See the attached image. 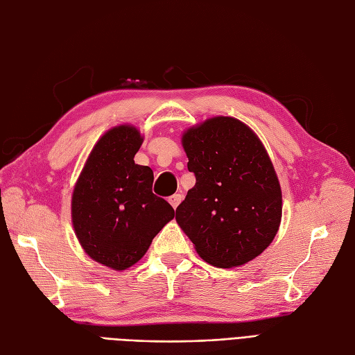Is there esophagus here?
<instances>
[{
	"mask_svg": "<svg viewBox=\"0 0 355 355\" xmlns=\"http://www.w3.org/2000/svg\"><path fill=\"white\" fill-rule=\"evenodd\" d=\"M182 194H175V196H171L170 198H168V201H170V205L173 206V209H176L179 205H180V201H182Z\"/></svg>",
	"mask_w": 355,
	"mask_h": 355,
	"instance_id": "obj_1",
	"label": "esophagus"
}]
</instances>
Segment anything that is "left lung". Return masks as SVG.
I'll use <instances>...</instances> for the list:
<instances>
[{"instance_id": "obj_1", "label": "left lung", "mask_w": 355, "mask_h": 355, "mask_svg": "<svg viewBox=\"0 0 355 355\" xmlns=\"http://www.w3.org/2000/svg\"><path fill=\"white\" fill-rule=\"evenodd\" d=\"M196 185L176 223L209 264L233 269L272 243L282 218V191L257 134L232 116H214L182 134Z\"/></svg>"}]
</instances>
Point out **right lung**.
I'll list each match as a JSON object with an SVG mask.
<instances>
[{
    "label": "right lung",
    "instance_id": "1",
    "mask_svg": "<svg viewBox=\"0 0 355 355\" xmlns=\"http://www.w3.org/2000/svg\"><path fill=\"white\" fill-rule=\"evenodd\" d=\"M141 143L134 125L107 130L89 152L71 194V223L83 251L118 272L141 260L175 218L173 207L152 193L154 171L134 162Z\"/></svg>",
    "mask_w": 355,
    "mask_h": 355
}]
</instances>
